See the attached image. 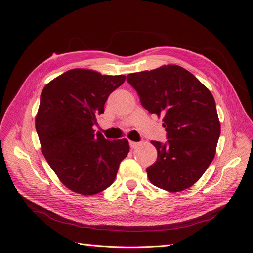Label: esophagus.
<instances>
[{
    "mask_svg": "<svg viewBox=\"0 0 253 253\" xmlns=\"http://www.w3.org/2000/svg\"><path fill=\"white\" fill-rule=\"evenodd\" d=\"M139 144V142H136V141H129V147H131L132 149H134V148H136L137 145Z\"/></svg>",
    "mask_w": 253,
    "mask_h": 253,
    "instance_id": "34e87169",
    "label": "esophagus"
}]
</instances>
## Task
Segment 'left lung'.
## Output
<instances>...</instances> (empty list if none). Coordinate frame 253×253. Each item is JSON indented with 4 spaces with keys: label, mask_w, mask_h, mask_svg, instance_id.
<instances>
[{
    "label": "left lung",
    "mask_w": 253,
    "mask_h": 253,
    "mask_svg": "<svg viewBox=\"0 0 253 253\" xmlns=\"http://www.w3.org/2000/svg\"><path fill=\"white\" fill-rule=\"evenodd\" d=\"M143 108L158 117L167 141H151L156 162L147 168L153 185L179 192L202 177L215 155L220 135L216 105L210 90L194 75L178 65L127 75Z\"/></svg>",
    "instance_id": "left-lung-1"
}]
</instances>
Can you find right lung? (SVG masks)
<instances>
[{
	"label": "right lung",
	"instance_id": "1",
	"mask_svg": "<svg viewBox=\"0 0 253 253\" xmlns=\"http://www.w3.org/2000/svg\"><path fill=\"white\" fill-rule=\"evenodd\" d=\"M125 80L124 75L75 68L42 90L36 117L42 153L63 185L76 193L94 195L109 188L129 151L126 139L111 141L93 128L109 96Z\"/></svg>",
	"mask_w": 253,
	"mask_h": 253
}]
</instances>
